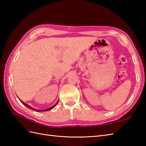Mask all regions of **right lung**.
Here are the masks:
<instances>
[{"mask_svg": "<svg viewBox=\"0 0 146 146\" xmlns=\"http://www.w3.org/2000/svg\"><path fill=\"white\" fill-rule=\"evenodd\" d=\"M19 100L22 103H23L25 106H26V107H27V108H30V109H32V110H35V111H38V112H39V111H48V110H52V109H53L54 108L55 106L57 105V104H58V100L56 102V103L55 104V105H54L52 106V107H50V108H47V109H45V110H36V109H35V108H32V107H30V106H29V105H27V104H26L25 103H24V102H23L21 100H20L19 99Z\"/></svg>", "mask_w": 146, "mask_h": 146, "instance_id": "right-lung-1", "label": "right lung"}]
</instances>
